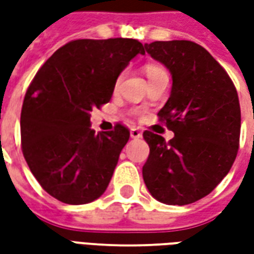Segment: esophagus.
<instances>
[{"mask_svg": "<svg viewBox=\"0 0 254 254\" xmlns=\"http://www.w3.org/2000/svg\"><path fill=\"white\" fill-rule=\"evenodd\" d=\"M141 136H143V133H141V130H138L137 127H133L130 130V137L132 138H140Z\"/></svg>", "mask_w": 254, "mask_h": 254, "instance_id": "obj_1", "label": "esophagus"}]
</instances>
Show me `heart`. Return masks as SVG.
Masks as SVG:
<instances>
[{
    "label": "heart",
    "mask_w": 254,
    "mask_h": 254,
    "mask_svg": "<svg viewBox=\"0 0 254 254\" xmlns=\"http://www.w3.org/2000/svg\"><path fill=\"white\" fill-rule=\"evenodd\" d=\"M145 73H147V76H151V74H154V73H158L160 72V70H163L162 67L158 66V65H155V64H147L145 65ZM122 77H124V74H118V77L116 78V83H114V88H118L120 87V84H121L122 81Z\"/></svg>",
    "instance_id": "obj_1"
}]
</instances>
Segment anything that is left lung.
Masks as SVG:
<instances>
[{
	"mask_svg": "<svg viewBox=\"0 0 254 254\" xmlns=\"http://www.w3.org/2000/svg\"><path fill=\"white\" fill-rule=\"evenodd\" d=\"M144 47L171 73L170 98L158 117L174 132L167 143L156 133H143L149 145L144 182L158 201L187 205L209 194L234 163L238 94L222 65L194 42L158 41Z\"/></svg>",
	"mask_w": 254,
	"mask_h": 254,
	"instance_id": "1",
	"label": "left lung"
}]
</instances>
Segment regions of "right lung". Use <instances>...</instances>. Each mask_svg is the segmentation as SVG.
Masks as SVG:
<instances>
[{
  "label": "right lung",
  "mask_w": 254,
  "mask_h": 254,
  "mask_svg": "<svg viewBox=\"0 0 254 254\" xmlns=\"http://www.w3.org/2000/svg\"><path fill=\"white\" fill-rule=\"evenodd\" d=\"M143 43L127 38L77 39L60 47L27 89L20 130L23 155L36 181L65 204H87L109 187L129 129H91V111L111 99L118 74Z\"/></svg>",
  "instance_id": "1"
}]
</instances>
